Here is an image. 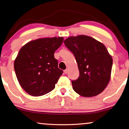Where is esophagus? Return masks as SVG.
Returning a JSON list of instances; mask_svg holds the SVG:
<instances>
[{"label": "esophagus", "mask_w": 129, "mask_h": 129, "mask_svg": "<svg viewBox=\"0 0 129 129\" xmlns=\"http://www.w3.org/2000/svg\"><path fill=\"white\" fill-rule=\"evenodd\" d=\"M68 69H65V70H64V72L65 74H67V73H68Z\"/></svg>", "instance_id": "obj_1"}]
</instances>
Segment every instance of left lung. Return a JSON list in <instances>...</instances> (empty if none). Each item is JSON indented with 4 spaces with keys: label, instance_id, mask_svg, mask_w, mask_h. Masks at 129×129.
<instances>
[{
    "label": "left lung",
    "instance_id": "1",
    "mask_svg": "<svg viewBox=\"0 0 129 129\" xmlns=\"http://www.w3.org/2000/svg\"><path fill=\"white\" fill-rule=\"evenodd\" d=\"M64 44L75 57L80 76L72 81L73 89L84 97H93L104 91L111 79L112 58L106 46L91 37H69Z\"/></svg>",
    "mask_w": 129,
    "mask_h": 129
}]
</instances>
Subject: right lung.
I'll return each instance as SVG.
<instances>
[{"mask_svg": "<svg viewBox=\"0 0 129 129\" xmlns=\"http://www.w3.org/2000/svg\"><path fill=\"white\" fill-rule=\"evenodd\" d=\"M64 41L63 37L39 38L22 46L14 61L19 84L26 92L40 96L52 91L62 75L54 53Z\"/></svg>", "mask_w": 129, "mask_h": 129, "instance_id": "obj_1", "label": "right lung"}]
</instances>
